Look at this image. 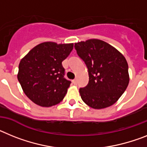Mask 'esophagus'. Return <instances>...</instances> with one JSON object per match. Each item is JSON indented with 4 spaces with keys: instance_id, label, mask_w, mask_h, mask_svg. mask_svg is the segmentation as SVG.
<instances>
[{
    "instance_id": "obj_1",
    "label": "esophagus",
    "mask_w": 147,
    "mask_h": 147,
    "mask_svg": "<svg viewBox=\"0 0 147 147\" xmlns=\"http://www.w3.org/2000/svg\"><path fill=\"white\" fill-rule=\"evenodd\" d=\"M72 82H73V84H75V85H77V84H78L77 79H74L73 81H72Z\"/></svg>"
}]
</instances>
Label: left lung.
<instances>
[{"instance_id":"1","label":"left lung","mask_w":147,"mask_h":147,"mask_svg":"<svg viewBox=\"0 0 147 147\" xmlns=\"http://www.w3.org/2000/svg\"><path fill=\"white\" fill-rule=\"evenodd\" d=\"M75 48L89 72V83L79 89L83 101L97 109L114 104L129 81L124 56L109 43L98 39L75 43Z\"/></svg>"}]
</instances>
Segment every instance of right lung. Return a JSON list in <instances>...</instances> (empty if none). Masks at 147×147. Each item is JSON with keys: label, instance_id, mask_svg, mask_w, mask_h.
I'll use <instances>...</instances> for the list:
<instances>
[{"label": "right lung", "instance_id": "obj_1", "mask_svg": "<svg viewBox=\"0 0 147 147\" xmlns=\"http://www.w3.org/2000/svg\"><path fill=\"white\" fill-rule=\"evenodd\" d=\"M73 49V43L44 42L35 47L21 59L18 79L24 93L40 107L59 104L71 81L64 78L62 61Z\"/></svg>", "mask_w": 147, "mask_h": 147}]
</instances>
